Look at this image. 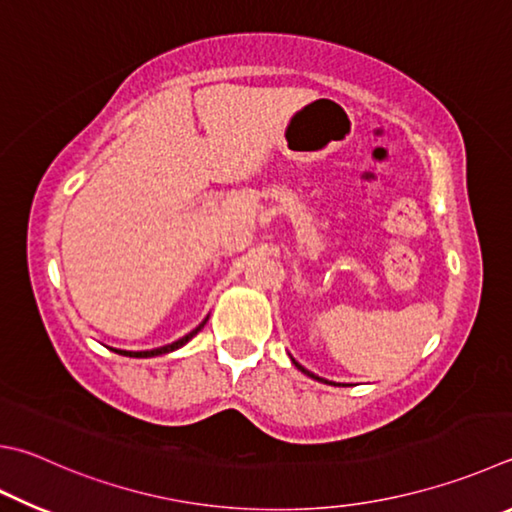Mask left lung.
<instances>
[{
	"label": "left lung",
	"mask_w": 512,
	"mask_h": 512,
	"mask_svg": "<svg viewBox=\"0 0 512 512\" xmlns=\"http://www.w3.org/2000/svg\"><path fill=\"white\" fill-rule=\"evenodd\" d=\"M291 360H293V358H291ZM293 362H295V360H293ZM295 367H297V369H300V371H304V374H306V376H311V378H315V380H322V378H318V376H313V374H311V371H306V369H304V367L300 365V362H295Z\"/></svg>",
	"instance_id": "8db88e82"
}]
</instances>
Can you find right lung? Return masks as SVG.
I'll return each mask as SVG.
<instances>
[{"label": "right lung", "mask_w": 512, "mask_h": 512, "mask_svg": "<svg viewBox=\"0 0 512 512\" xmlns=\"http://www.w3.org/2000/svg\"><path fill=\"white\" fill-rule=\"evenodd\" d=\"M208 322V318L203 320L197 329L194 331H190L188 336H183L181 340H176V342H172V345H165V347H159V349H152V351H116V353H123V356H129V358H150V356H161V353H170V351H174V349H179V347H183L185 342L188 340H192L194 336H197V333L203 329V324Z\"/></svg>", "instance_id": "add662e5"}]
</instances>
